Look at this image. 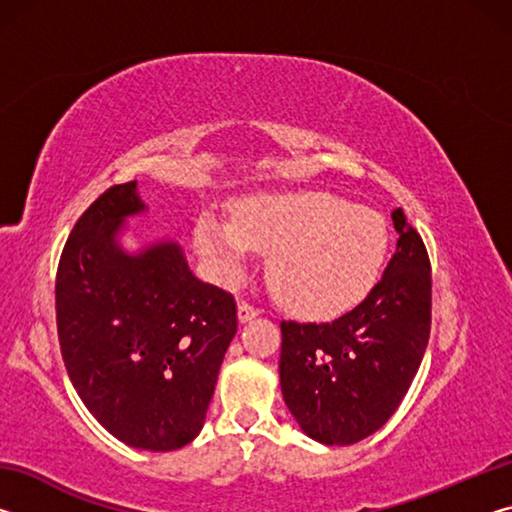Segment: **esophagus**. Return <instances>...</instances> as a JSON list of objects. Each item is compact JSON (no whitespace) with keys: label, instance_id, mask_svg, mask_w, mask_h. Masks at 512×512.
<instances>
[{"label":"esophagus","instance_id":"esophagus-1","mask_svg":"<svg viewBox=\"0 0 512 512\" xmlns=\"http://www.w3.org/2000/svg\"><path fill=\"white\" fill-rule=\"evenodd\" d=\"M257 316H259V309H257V307L248 305V302H239V307H237L239 323H248V320H253V318H257Z\"/></svg>","mask_w":512,"mask_h":512}]
</instances>
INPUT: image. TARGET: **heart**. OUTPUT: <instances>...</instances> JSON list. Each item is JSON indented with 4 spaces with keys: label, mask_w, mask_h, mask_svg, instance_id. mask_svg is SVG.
I'll return each mask as SVG.
<instances>
[{
    "label": "heart",
    "mask_w": 512,
    "mask_h": 512,
    "mask_svg": "<svg viewBox=\"0 0 512 512\" xmlns=\"http://www.w3.org/2000/svg\"><path fill=\"white\" fill-rule=\"evenodd\" d=\"M386 219L325 192H262L237 198L232 219L203 212L194 246L214 280L235 282L255 253L284 307L300 316L343 314L375 287L388 255Z\"/></svg>",
    "instance_id": "heart-1"
}]
</instances>
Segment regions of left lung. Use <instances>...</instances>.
<instances>
[{
  "mask_svg": "<svg viewBox=\"0 0 512 512\" xmlns=\"http://www.w3.org/2000/svg\"><path fill=\"white\" fill-rule=\"evenodd\" d=\"M395 255L361 305L332 323H282L280 386L302 433L354 445L384 427L409 391L431 329V266L393 210Z\"/></svg>",
  "mask_w": 512,
  "mask_h": 512,
  "instance_id": "1",
  "label": "left lung"
}]
</instances>
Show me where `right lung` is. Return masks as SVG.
I'll use <instances>...</instances> for the list:
<instances>
[{
    "instance_id": "right-lung-1",
    "label": "right lung",
    "mask_w": 512,
    "mask_h": 512,
    "mask_svg": "<svg viewBox=\"0 0 512 512\" xmlns=\"http://www.w3.org/2000/svg\"><path fill=\"white\" fill-rule=\"evenodd\" d=\"M146 210L133 180L76 221L58 264L56 323L67 375L101 427L128 447L173 452L203 429L237 305L198 280L178 241L121 246L126 221Z\"/></svg>"
}]
</instances>
